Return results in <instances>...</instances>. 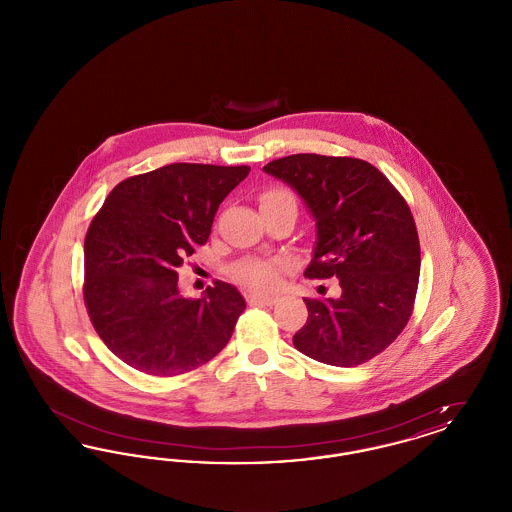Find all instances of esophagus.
<instances>
[{"instance_id":"34e87169","label":"esophagus","mask_w":512,"mask_h":512,"mask_svg":"<svg viewBox=\"0 0 512 512\" xmlns=\"http://www.w3.org/2000/svg\"><path fill=\"white\" fill-rule=\"evenodd\" d=\"M278 301V297H274V295H261V293H251V295H247V303L251 305V307H270V305H274Z\"/></svg>"}]
</instances>
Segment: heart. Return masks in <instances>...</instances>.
<instances>
[{
	"mask_svg": "<svg viewBox=\"0 0 512 512\" xmlns=\"http://www.w3.org/2000/svg\"><path fill=\"white\" fill-rule=\"evenodd\" d=\"M293 197L286 190H267L261 195V205L276 199H288ZM232 278L247 288L253 290H268L278 284L280 278V263L268 261V259H244L238 265L232 267Z\"/></svg>",
	"mask_w": 512,
	"mask_h": 512,
	"instance_id": "heart-1",
	"label": "heart"
}]
</instances>
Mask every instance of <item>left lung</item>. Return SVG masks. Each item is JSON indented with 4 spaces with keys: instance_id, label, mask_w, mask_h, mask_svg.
Returning <instances> with one entry per match:
<instances>
[{
    "instance_id": "obj_1",
    "label": "left lung",
    "mask_w": 512,
    "mask_h": 512,
    "mask_svg": "<svg viewBox=\"0 0 512 512\" xmlns=\"http://www.w3.org/2000/svg\"><path fill=\"white\" fill-rule=\"evenodd\" d=\"M263 171L292 186L317 220L305 276L340 282L336 299H305L309 318L293 336L295 349L324 365L370 361L413 315L420 244L407 201L376 167L353 157L297 153Z\"/></svg>"
}]
</instances>
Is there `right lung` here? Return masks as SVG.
<instances>
[{
	"label": "right lung",
	"instance_id": "obj_1",
	"mask_svg": "<svg viewBox=\"0 0 512 512\" xmlns=\"http://www.w3.org/2000/svg\"><path fill=\"white\" fill-rule=\"evenodd\" d=\"M249 167L172 163L107 195L84 240V303L103 343L149 376L209 363L244 313L242 293L215 282L186 299L176 268L207 242L222 199Z\"/></svg>",
	"mask_w": 512,
	"mask_h": 512
}]
</instances>
